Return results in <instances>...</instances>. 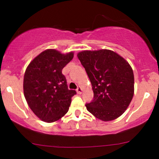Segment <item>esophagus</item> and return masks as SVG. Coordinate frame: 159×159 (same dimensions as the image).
<instances>
[{
    "label": "esophagus",
    "instance_id": "1",
    "mask_svg": "<svg viewBox=\"0 0 159 159\" xmlns=\"http://www.w3.org/2000/svg\"><path fill=\"white\" fill-rule=\"evenodd\" d=\"M77 93H78V94H82V88H81V87H78L77 89Z\"/></svg>",
    "mask_w": 159,
    "mask_h": 159
}]
</instances>
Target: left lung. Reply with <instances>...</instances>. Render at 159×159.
<instances>
[{"mask_svg":"<svg viewBox=\"0 0 159 159\" xmlns=\"http://www.w3.org/2000/svg\"><path fill=\"white\" fill-rule=\"evenodd\" d=\"M77 57L93 86L94 99L87 110L103 121L122 115L134 95V74L131 66L116 52L108 49L83 51Z\"/></svg>","mask_w":159,"mask_h":159,"instance_id":"obj_1","label":"left lung"}]
</instances>
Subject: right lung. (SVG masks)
Segmentation results:
<instances>
[{
    "label": "right lung",
    "mask_w": 159,
    "mask_h": 159,
    "mask_svg": "<svg viewBox=\"0 0 159 159\" xmlns=\"http://www.w3.org/2000/svg\"><path fill=\"white\" fill-rule=\"evenodd\" d=\"M74 52L61 53L47 49L28 65L24 76V95L32 112L40 120L51 123L68 112L76 91L69 90L62 69L72 60Z\"/></svg>",
    "instance_id": "obj_1"
}]
</instances>
